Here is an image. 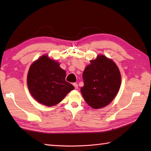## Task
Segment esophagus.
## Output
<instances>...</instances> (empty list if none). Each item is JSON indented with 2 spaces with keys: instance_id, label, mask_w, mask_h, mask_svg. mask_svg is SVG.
Returning a JSON list of instances; mask_svg holds the SVG:
<instances>
[{
  "instance_id": "esophagus-1",
  "label": "esophagus",
  "mask_w": 151,
  "mask_h": 151,
  "mask_svg": "<svg viewBox=\"0 0 151 151\" xmlns=\"http://www.w3.org/2000/svg\"><path fill=\"white\" fill-rule=\"evenodd\" d=\"M73 85H74V86H75V89H77L78 88V85L76 83H73Z\"/></svg>"
}]
</instances>
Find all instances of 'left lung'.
Returning <instances> with one entry per match:
<instances>
[{"mask_svg":"<svg viewBox=\"0 0 151 151\" xmlns=\"http://www.w3.org/2000/svg\"><path fill=\"white\" fill-rule=\"evenodd\" d=\"M84 86L81 88L85 101L93 109L106 106L113 100L121 86L119 68L112 60L99 55L91 61L83 74Z\"/></svg>","mask_w":151,"mask_h":151,"instance_id":"obj_1","label":"left lung"}]
</instances>
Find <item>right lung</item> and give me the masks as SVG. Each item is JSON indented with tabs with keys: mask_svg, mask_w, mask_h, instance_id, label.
Segmentation results:
<instances>
[{
	"mask_svg": "<svg viewBox=\"0 0 151 151\" xmlns=\"http://www.w3.org/2000/svg\"><path fill=\"white\" fill-rule=\"evenodd\" d=\"M59 63L43 55L33 63L27 76L30 94L39 103L52 106L59 103L75 87L65 81L66 72Z\"/></svg>",
	"mask_w": 151,
	"mask_h": 151,
	"instance_id": "1",
	"label": "right lung"
}]
</instances>
